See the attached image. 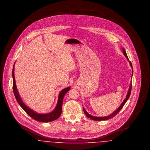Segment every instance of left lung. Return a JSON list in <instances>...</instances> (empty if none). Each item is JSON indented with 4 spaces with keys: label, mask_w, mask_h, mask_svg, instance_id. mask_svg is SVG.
<instances>
[{
    "label": "left lung",
    "mask_w": 150,
    "mask_h": 150,
    "mask_svg": "<svg viewBox=\"0 0 150 150\" xmlns=\"http://www.w3.org/2000/svg\"><path fill=\"white\" fill-rule=\"evenodd\" d=\"M122 52H123V54H124V56H125V57L127 58V59H128V61L129 62V64H130V65L131 67L132 68V64L131 62L129 61L128 57L127 56V53H126L125 50H124V48H122ZM133 74V68H132V79ZM132 80H131V81H130V84L128 92V94H127V96H126V98H125V100H124V101H123V102H122V103H121L120 106L119 107V108H117L115 111H114L113 113H112L110 115H108V116H105V117H96V116H92V115H91L89 114L86 112V111L85 110V108L83 107V111H84V114H86V116L88 117H89V118L91 119L92 120H96V121L107 120H108V119H110L112 118L113 117H114L117 114V113H118V112L121 110V108H122L123 107V106H124V105H125V103L127 102V100H128L129 97V96H130V93H131V91H132Z\"/></svg>",
    "instance_id": "left-lung-1"
}]
</instances>
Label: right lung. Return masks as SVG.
Returning a JSON list of instances; mask_svg holds the SVG:
<instances>
[{"instance_id":"1","label":"right lung","mask_w":150,"mask_h":150,"mask_svg":"<svg viewBox=\"0 0 150 150\" xmlns=\"http://www.w3.org/2000/svg\"><path fill=\"white\" fill-rule=\"evenodd\" d=\"M14 64L13 67V70H12L13 91V93H14L16 99L17 100V102L18 103V104L20 105V106L23 108V110L33 119L35 120L36 121H40V122H51V121H54V120L57 119L58 118H59L62 113V102H63L64 94L70 89V87H67L66 88H64L60 92V93L59 94V96H58V100L57 106L53 111H52L50 113L45 114H38L37 112H35V111L32 110L31 108L28 107L22 102V100L19 95V93L18 92L16 85V81H15V79H14Z\"/></svg>"}]
</instances>
